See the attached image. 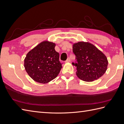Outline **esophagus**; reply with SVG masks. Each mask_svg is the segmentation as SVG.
<instances>
[{
  "mask_svg": "<svg viewBox=\"0 0 124 124\" xmlns=\"http://www.w3.org/2000/svg\"><path fill=\"white\" fill-rule=\"evenodd\" d=\"M71 61V59H70V58H68V59H67V60H66L65 61V62H70Z\"/></svg>",
  "mask_w": 124,
  "mask_h": 124,
  "instance_id": "34e87169",
  "label": "esophagus"
}]
</instances>
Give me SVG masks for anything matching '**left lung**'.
I'll list each match as a JSON object with an SVG mask.
<instances>
[{
	"mask_svg": "<svg viewBox=\"0 0 124 124\" xmlns=\"http://www.w3.org/2000/svg\"><path fill=\"white\" fill-rule=\"evenodd\" d=\"M76 62L72 64L77 67L78 78L86 82L97 80L105 73L108 65L106 56L93 44L80 42L73 46Z\"/></svg>",
	"mask_w": 124,
	"mask_h": 124,
	"instance_id": "8db88e82",
	"label": "left lung"
}]
</instances>
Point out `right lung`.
I'll return each instance as SVG.
<instances>
[{"label": "right lung", "instance_id": "1", "mask_svg": "<svg viewBox=\"0 0 124 124\" xmlns=\"http://www.w3.org/2000/svg\"><path fill=\"white\" fill-rule=\"evenodd\" d=\"M55 46V43L43 41L27 53L24 66L34 81L46 84L58 75L62 63L59 61V53Z\"/></svg>", "mask_w": 124, "mask_h": 124}]
</instances>
